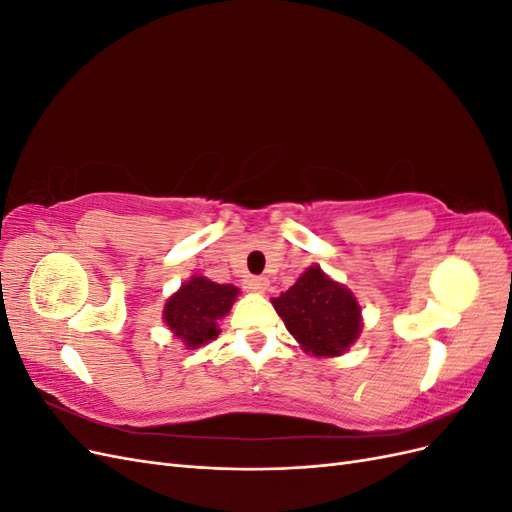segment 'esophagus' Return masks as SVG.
<instances>
[{"label":"esophagus","mask_w":512,"mask_h":512,"mask_svg":"<svg viewBox=\"0 0 512 512\" xmlns=\"http://www.w3.org/2000/svg\"><path fill=\"white\" fill-rule=\"evenodd\" d=\"M247 288L252 292H265L269 288V280L267 277H250V280H247Z\"/></svg>","instance_id":"obj_1"}]
</instances>
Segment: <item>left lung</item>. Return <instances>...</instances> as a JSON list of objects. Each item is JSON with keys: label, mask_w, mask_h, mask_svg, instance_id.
Masks as SVG:
<instances>
[{"label": "left lung", "mask_w": 512, "mask_h": 512, "mask_svg": "<svg viewBox=\"0 0 512 512\" xmlns=\"http://www.w3.org/2000/svg\"><path fill=\"white\" fill-rule=\"evenodd\" d=\"M271 303L290 335L314 356L344 354L363 329L354 294L316 265Z\"/></svg>", "instance_id": "obj_1"}]
</instances>
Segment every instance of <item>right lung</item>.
<instances>
[{
	"mask_svg": "<svg viewBox=\"0 0 512 512\" xmlns=\"http://www.w3.org/2000/svg\"><path fill=\"white\" fill-rule=\"evenodd\" d=\"M237 294L235 286L194 275L166 301L164 322L190 350L209 344L220 335V320L230 312Z\"/></svg>",
	"mask_w": 512,
	"mask_h": 512,
	"instance_id": "1",
	"label": "right lung"
}]
</instances>
